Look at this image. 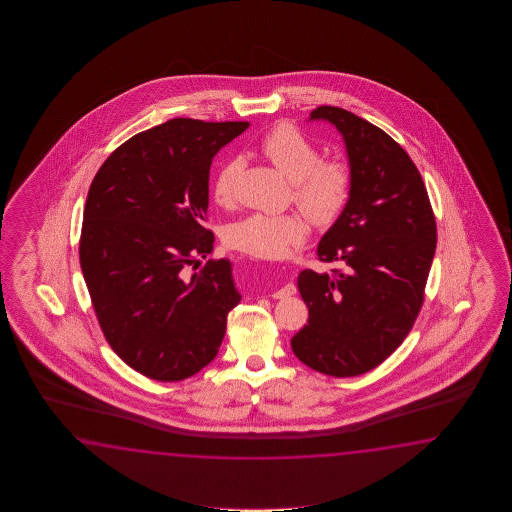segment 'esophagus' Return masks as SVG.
I'll use <instances>...</instances> for the list:
<instances>
[{
    "mask_svg": "<svg viewBox=\"0 0 512 512\" xmlns=\"http://www.w3.org/2000/svg\"><path fill=\"white\" fill-rule=\"evenodd\" d=\"M296 294V285L294 283H285L282 289H278L276 293H272V298H289Z\"/></svg>",
    "mask_w": 512,
    "mask_h": 512,
    "instance_id": "34e87169",
    "label": "esophagus"
}]
</instances>
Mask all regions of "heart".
Listing matches in <instances>:
<instances>
[{
    "mask_svg": "<svg viewBox=\"0 0 512 512\" xmlns=\"http://www.w3.org/2000/svg\"><path fill=\"white\" fill-rule=\"evenodd\" d=\"M258 152L291 179L293 201L311 225L327 229L348 208L353 194V170L338 157L322 159L315 142L291 122L272 126L260 141ZM240 172L238 159H227L212 175L210 192L219 207L234 201V186ZM307 238L304 219L296 214L254 212L238 219L227 230V243L236 251L261 260H280Z\"/></svg>",
    "mask_w": 512,
    "mask_h": 512,
    "instance_id": "heart-1",
    "label": "heart"
}]
</instances>
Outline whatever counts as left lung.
Listing matches in <instances>:
<instances>
[{
  "instance_id": "left-lung-1",
  "label": "left lung",
  "mask_w": 512,
  "mask_h": 512,
  "mask_svg": "<svg viewBox=\"0 0 512 512\" xmlns=\"http://www.w3.org/2000/svg\"><path fill=\"white\" fill-rule=\"evenodd\" d=\"M311 119L342 133L353 194L316 251L346 271L300 272L309 320L291 346L311 370L357 377L388 359L414 327L437 243L434 210L414 161L386 131L335 106L313 109Z\"/></svg>"
}]
</instances>
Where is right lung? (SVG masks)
Wrapping results in <instances>:
<instances>
[{"label":"right lung","instance_id":"add662e5","mask_svg":"<svg viewBox=\"0 0 512 512\" xmlns=\"http://www.w3.org/2000/svg\"><path fill=\"white\" fill-rule=\"evenodd\" d=\"M247 128L168 120L122 142L89 186L82 274L109 346L144 377L177 382L203 370L240 304L229 260L190 267L214 249L203 227L212 159Z\"/></svg>","mask_w":512,"mask_h":512}]
</instances>
